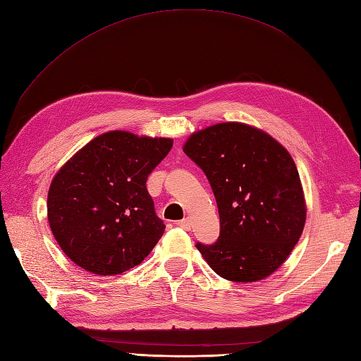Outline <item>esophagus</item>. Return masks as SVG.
Segmentation results:
<instances>
[{"label":"esophagus","instance_id":"34e87169","mask_svg":"<svg viewBox=\"0 0 361 361\" xmlns=\"http://www.w3.org/2000/svg\"><path fill=\"white\" fill-rule=\"evenodd\" d=\"M176 226L180 227V228H183V230H190L191 224H190V219H180V221L176 222Z\"/></svg>","mask_w":361,"mask_h":361}]
</instances>
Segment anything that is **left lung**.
Here are the masks:
<instances>
[{
    "label": "left lung",
    "mask_w": 361,
    "mask_h": 361,
    "mask_svg": "<svg viewBox=\"0 0 361 361\" xmlns=\"http://www.w3.org/2000/svg\"><path fill=\"white\" fill-rule=\"evenodd\" d=\"M183 153L205 173L218 204V241L196 244L208 266L235 283L274 274L306 222L300 174L289 151L267 133L227 122L191 134Z\"/></svg>",
    "instance_id": "8db88e82"
}]
</instances>
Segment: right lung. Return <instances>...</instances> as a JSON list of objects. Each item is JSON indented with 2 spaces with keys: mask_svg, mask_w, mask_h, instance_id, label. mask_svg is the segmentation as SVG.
I'll list each match as a JSON object with an SVG mask.
<instances>
[{
  "mask_svg": "<svg viewBox=\"0 0 361 361\" xmlns=\"http://www.w3.org/2000/svg\"><path fill=\"white\" fill-rule=\"evenodd\" d=\"M171 147V139L109 131L60 168L47 193V219L72 262L109 276L147 258L165 230L147 179Z\"/></svg>",
  "mask_w": 361,
  "mask_h": 361,
  "instance_id": "add662e5",
  "label": "right lung"
}]
</instances>
